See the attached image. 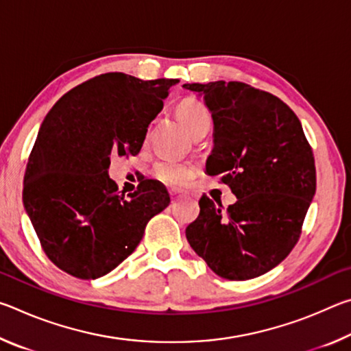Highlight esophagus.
I'll list each match as a JSON object with an SVG mask.
<instances>
[{
  "label": "esophagus",
  "mask_w": 351,
  "mask_h": 351,
  "mask_svg": "<svg viewBox=\"0 0 351 351\" xmlns=\"http://www.w3.org/2000/svg\"><path fill=\"white\" fill-rule=\"evenodd\" d=\"M176 199H178V197H176V192H171V203H176Z\"/></svg>",
  "instance_id": "34e87169"
}]
</instances>
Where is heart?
Returning a JSON list of instances; mask_svg holds the SVG:
<instances>
[{
  "mask_svg": "<svg viewBox=\"0 0 351 351\" xmlns=\"http://www.w3.org/2000/svg\"><path fill=\"white\" fill-rule=\"evenodd\" d=\"M176 114L190 134L212 123V114L209 108L197 99H187L181 102L176 110ZM192 171L193 169L189 164L170 161V159L161 161L154 169V173H156L159 180L171 184V186H180L192 175Z\"/></svg>",
  "mask_w": 351,
  "mask_h": 351,
  "instance_id": "obj_1",
  "label": "heart"
}]
</instances>
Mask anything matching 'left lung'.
<instances>
[{"mask_svg": "<svg viewBox=\"0 0 351 351\" xmlns=\"http://www.w3.org/2000/svg\"><path fill=\"white\" fill-rule=\"evenodd\" d=\"M213 121L209 175L237 201L223 210L203 195L186 229L189 245L217 276L249 280L280 263L299 240L316 193V167L299 117L280 99L241 82L184 83Z\"/></svg>", "mask_w": 351, "mask_h": 351, "instance_id": "8db88e82", "label": "left lung"}]
</instances>
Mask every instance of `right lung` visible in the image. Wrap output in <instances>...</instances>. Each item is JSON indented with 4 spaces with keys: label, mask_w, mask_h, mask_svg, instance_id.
<instances>
[{
    "label": "right lung",
    "mask_w": 351,
    "mask_h": 351,
    "mask_svg": "<svg viewBox=\"0 0 351 351\" xmlns=\"http://www.w3.org/2000/svg\"><path fill=\"white\" fill-rule=\"evenodd\" d=\"M176 79L108 73L75 86L47 112L29 158L23 204L52 263L94 280L132 254L150 218L170 204L154 181L128 198L108 175L111 156L138 154Z\"/></svg>",
    "instance_id": "obj_1"
}]
</instances>
